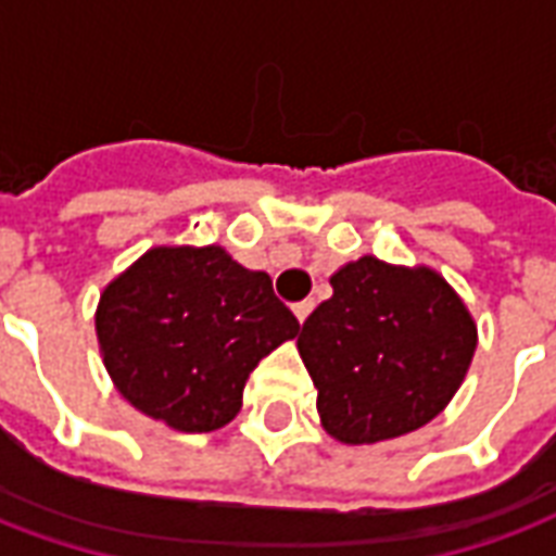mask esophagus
<instances>
[{
    "label": "esophagus",
    "mask_w": 556,
    "mask_h": 556,
    "mask_svg": "<svg viewBox=\"0 0 556 556\" xmlns=\"http://www.w3.org/2000/svg\"><path fill=\"white\" fill-rule=\"evenodd\" d=\"M315 309V301H301V303H294V315H298V321H306L309 318V313Z\"/></svg>",
    "instance_id": "1"
}]
</instances>
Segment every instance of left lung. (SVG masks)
Here are the masks:
<instances>
[{
    "label": "left lung",
    "mask_w": 556,
    "mask_h": 556,
    "mask_svg": "<svg viewBox=\"0 0 556 556\" xmlns=\"http://www.w3.org/2000/svg\"><path fill=\"white\" fill-rule=\"evenodd\" d=\"M330 286L333 298L298 333L327 434L378 443L438 417L477 351V325L453 286L431 267L375 255L339 267Z\"/></svg>",
    "instance_id": "left-lung-1"
}]
</instances>
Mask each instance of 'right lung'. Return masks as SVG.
<instances>
[{
	"label": "right lung",
	"mask_w": 556,
	"mask_h": 556,
	"mask_svg": "<svg viewBox=\"0 0 556 556\" xmlns=\"http://www.w3.org/2000/svg\"><path fill=\"white\" fill-rule=\"evenodd\" d=\"M94 330L115 390L175 431L235 419L262 357L298 337L265 270L223 247H154L103 289Z\"/></svg>",
	"instance_id": "add662e5"
}]
</instances>
